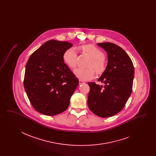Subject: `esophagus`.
<instances>
[{
  "label": "esophagus",
  "mask_w": 156,
  "mask_h": 156,
  "mask_svg": "<svg viewBox=\"0 0 156 156\" xmlns=\"http://www.w3.org/2000/svg\"><path fill=\"white\" fill-rule=\"evenodd\" d=\"M85 83V82L82 81V80H79V83H80V85L82 84V83Z\"/></svg>",
  "instance_id": "34e87169"
}]
</instances>
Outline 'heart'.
<instances>
[{"mask_svg":"<svg viewBox=\"0 0 156 156\" xmlns=\"http://www.w3.org/2000/svg\"><path fill=\"white\" fill-rule=\"evenodd\" d=\"M79 49L82 52L87 54L92 59L89 64L90 68H77L74 71L75 75L80 80L88 81L94 77L95 71L98 75L102 74L106 68L104 52L92 44L81 45L79 47ZM62 58L69 68L73 69L76 66L77 54L74 48L66 50L62 55Z\"/></svg>","mask_w":156,"mask_h":156,"instance_id":"heart-1","label":"heart"}]
</instances>
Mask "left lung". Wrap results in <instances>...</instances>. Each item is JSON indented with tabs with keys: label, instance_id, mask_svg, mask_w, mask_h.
<instances>
[{
	"label": "left lung",
	"instance_id": "left-lung-1",
	"mask_svg": "<svg viewBox=\"0 0 156 156\" xmlns=\"http://www.w3.org/2000/svg\"><path fill=\"white\" fill-rule=\"evenodd\" d=\"M106 51L108 66L98 81L88 82L89 109L97 116L108 118L115 115L125 107L130 96L133 81L134 66L128 54L118 45L112 43H98Z\"/></svg>",
	"mask_w": 156,
	"mask_h": 156
}]
</instances>
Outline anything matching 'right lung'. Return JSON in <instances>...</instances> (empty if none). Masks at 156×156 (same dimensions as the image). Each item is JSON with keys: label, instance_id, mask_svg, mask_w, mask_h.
Returning a JSON list of instances; mask_svg holds the SVG:
<instances>
[{"label": "right lung", "instance_id": "obj_1", "mask_svg": "<svg viewBox=\"0 0 156 156\" xmlns=\"http://www.w3.org/2000/svg\"><path fill=\"white\" fill-rule=\"evenodd\" d=\"M72 46L67 41L49 40L31 54L26 64L24 89L33 108L43 115L65 111L79 83L62 58Z\"/></svg>", "mask_w": 156, "mask_h": 156}]
</instances>
